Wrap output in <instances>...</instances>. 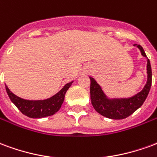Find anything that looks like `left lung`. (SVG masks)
Returning a JSON list of instances; mask_svg holds the SVG:
<instances>
[{
    "label": "left lung",
    "instance_id": "left-lung-1",
    "mask_svg": "<svg viewBox=\"0 0 157 157\" xmlns=\"http://www.w3.org/2000/svg\"><path fill=\"white\" fill-rule=\"evenodd\" d=\"M140 50L141 55L147 59L144 49L140 44H135ZM147 82L141 91L130 98H109L102 91L101 86L95 79L89 76L91 80L90 94L93 108L97 112L106 118L112 119H123L131 115L132 113L140 109L145 101L151 86L152 72L151 63L147 59Z\"/></svg>",
    "mask_w": 157,
    "mask_h": 157
}]
</instances>
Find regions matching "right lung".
I'll return each instance as SVG.
<instances>
[{"label": "right lung", "mask_w": 157, "mask_h": 157, "mask_svg": "<svg viewBox=\"0 0 157 157\" xmlns=\"http://www.w3.org/2000/svg\"><path fill=\"white\" fill-rule=\"evenodd\" d=\"M72 83L73 82L65 84L59 92L52 96L51 98L44 100H27L21 98L12 93L6 85V90L11 101L22 112V113L29 118H40L51 116L58 112L64 102L65 93Z\"/></svg>", "instance_id": "1"}]
</instances>
